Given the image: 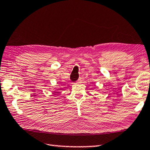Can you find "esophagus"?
<instances>
[{
    "label": "esophagus",
    "mask_w": 150,
    "mask_h": 150,
    "mask_svg": "<svg viewBox=\"0 0 150 150\" xmlns=\"http://www.w3.org/2000/svg\"><path fill=\"white\" fill-rule=\"evenodd\" d=\"M81 81V78H79L78 79V82H79V81Z\"/></svg>",
    "instance_id": "34e87169"
}]
</instances>
